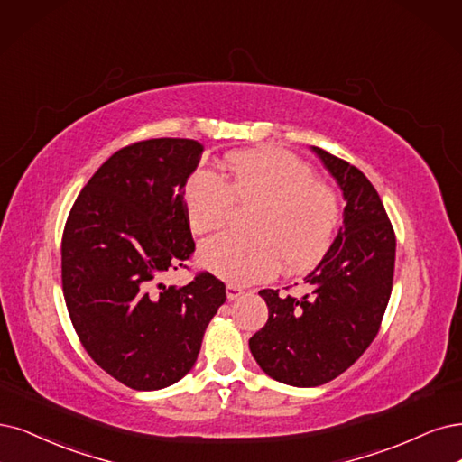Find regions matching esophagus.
I'll list each match as a JSON object with an SVG mask.
<instances>
[{
	"label": "esophagus",
	"mask_w": 462,
	"mask_h": 462,
	"mask_svg": "<svg viewBox=\"0 0 462 462\" xmlns=\"http://www.w3.org/2000/svg\"><path fill=\"white\" fill-rule=\"evenodd\" d=\"M244 295V289L237 285H226V299L228 300H236Z\"/></svg>",
	"instance_id": "1"
}]
</instances>
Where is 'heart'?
<instances>
[{
  "instance_id": "heart-1",
  "label": "heart",
  "mask_w": 462,
  "mask_h": 462,
  "mask_svg": "<svg viewBox=\"0 0 462 462\" xmlns=\"http://www.w3.org/2000/svg\"><path fill=\"white\" fill-rule=\"evenodd\" d=\"M226 180L196 171L186 184L184 208L194 232H211L226 220L234 199L254 203L249 236L217 234L199 247V263L215 276L245 285L268 278L278 259L291 270L316 263L338 220L337 198L314 171L278 148L236 152L222 163Z\"/></svg>"
}]
</instances>
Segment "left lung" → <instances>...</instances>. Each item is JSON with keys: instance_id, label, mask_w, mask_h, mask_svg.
I'll return each mask as SVG.
<instances>
[{"instance_id": "8db88e82", "label": "left lung", "mask_w": 462, "mask_h": 462, "mask_svg": "<svg viewBox=\"0 0 462 462\" xmlns=\"http://www.w3.org/2000/svg\"><path fill=\"white\" fill-rule=\"evenodd\" d=\"M312 152L343 190V226L304 278L302 297L259 291L268 321L249 338L268 377L300 388L333 381L367 350L381 328L396 261L394 228L367 177L326 150Z\"/></svg>"}]
</instances>
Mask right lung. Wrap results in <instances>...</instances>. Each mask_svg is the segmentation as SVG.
<instances>
[{"label":"right lung","instance_id":"obj_1","mask_svg":"<svg viewBox=\"0 0 462 462\" xmlns=\"http://www.w3.org/2000/svg\"><path fill=\"white\" fill-rule=\"evenodd\" d=\"M201 152L192 139L117 150L83 186L66 220L62 293L72 326L93 362L133 390L180 381L226 300V285L209 272L182 287L160 283L196 249L184 184Z\"/></svg>","mask_w":462,"mask_h":462}]
</instances>
